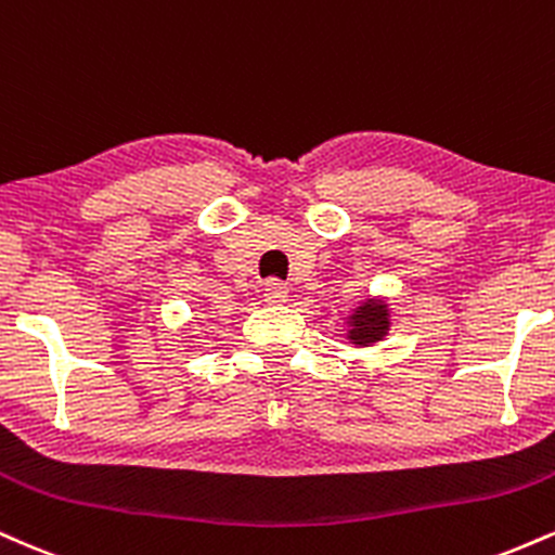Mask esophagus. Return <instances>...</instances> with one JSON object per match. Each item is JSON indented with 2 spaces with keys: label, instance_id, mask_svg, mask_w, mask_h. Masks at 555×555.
<instances>
[{
  "label": "esophagus",
  "instance_id": "esophagus-1",
  "mask_svg": "<svg viewBox=\"0 0 555 555\" xmlns=\"http://www.w3.org/2000/svg\"><path fill=\"white\" fill-rule=\"evenodd\" d=\"M263 302L269 305L286 302V286L282 282H276V279H269V282L263 284Z\"/></svg>",
  "mask_w": 555,
  "mask_h": 555
}]
</instances>
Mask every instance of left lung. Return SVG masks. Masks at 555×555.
<instances>
[{
	"label": "left lung",
	"mask_w": 555,
	"mask_h": 555,
	"mask_svg": "<svg viewBox=\"0 0 555 555\" xmlns=\"http://www.w3.org/2000/svg\"><path fill=\"white\" fill-rule=\"evenodd\" d=\"M391 331V310L384 297H367L347 318V339L354 347H373Z\"/></svg>",
	"instance_id": "left-lung-1"
}]
</instances>
